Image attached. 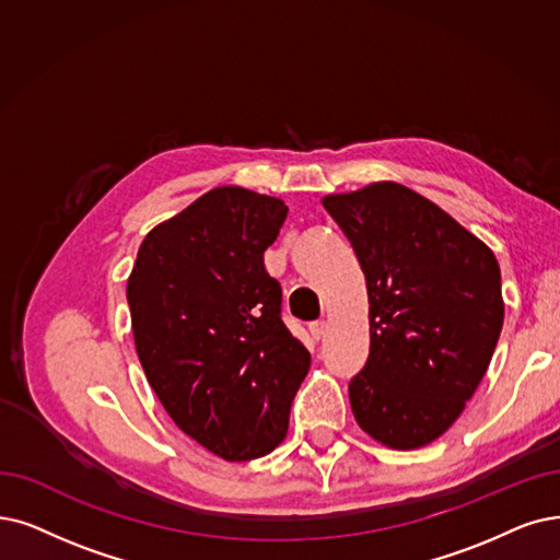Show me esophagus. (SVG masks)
I'll return each mask as SVG.
<instances>
[{
  "instance_id": "obj_1",
  "label": "esophagus",
  "mask_w": 560,
  "mask_h": 560,
  "mask_svg": "<svg viewBox=\"0 0 560 560\" xmlns=\"http://www.w3.org/2000/svg\"><path fill=\"white\" fill-rule=\"evenodd\" d=\"M324 332H326V324L324 322H315V324H310V335H312V340H322L324 338Z\"/></svg>"
}]
</instances>
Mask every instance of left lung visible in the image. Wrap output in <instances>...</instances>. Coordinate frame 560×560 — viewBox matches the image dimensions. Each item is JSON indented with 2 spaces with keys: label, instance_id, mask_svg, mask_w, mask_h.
<instances>
[{
  "label": "left lung",
  "instance_id": "8db88e82",
  "mask_svg": "<svg viewBox=\"0 0 560 560\" xmlns=\"http://www.w3.org/2000/svg\"><path fill=\"white\" fill-rule=\"evenodd\" d=\"M368 282L370 355L349 384L355 422L395 451L436 441L462 416L503 328L501 268L428 197L376 182L326 195Z\"/></svg>",
  "mask_w": 560,
  "mask_h": 560
}]
</instances>
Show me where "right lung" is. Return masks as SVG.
Wrapping results in <instances>:
<instances>
[{"label": "right lung", "mask_w": 560, "mask_h": 560, "mask_svg": "<svg viewBox=\"0 0 560 560\" xmlns=\"http://www.w3.org/2000/svg\"><path fill=\"white\" fill-rule=\"evenodd\" d=\"M284 218L278 197L213 188L144 236L126 284L153 393L178 430L228 462L278 448L310 370L264 268Z\"/></svg>", "instance_id": "obj_1"}]
</instances>
